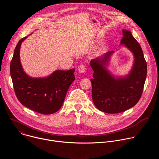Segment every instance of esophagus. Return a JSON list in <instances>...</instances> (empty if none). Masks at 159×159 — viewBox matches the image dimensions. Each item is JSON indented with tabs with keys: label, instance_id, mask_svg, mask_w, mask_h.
<instances>
[{
	"label": "esophagus",
	"instance_id": "obj_1",
	"mask_svg": "<svg viewBox=\"0 0 159 159\" xmlns=\"http://www.w3.org/2000/svg\"><path fill=\"white\" fill-rule=\"evenodd\" d=\"M86 70V68L84 65H80L79 67H78V71L80 72V73H84Z\"/></svg>",
	"mask_w": 159,
	"mask_h": 159
}]
</instances>
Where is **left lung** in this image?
Wrapping results in <instances>:
<instances>
[{"mask_svg":"<svg viewBox=\"0 0 159 159\" xmlns=\"http://www.w3.org/2000/svg\"><path fill=\"white\" fill-rule=\"evenodd\" d=\"M123 34L120 44H124L134 57L128 74L115 77L107 69L114 51L90 62L94 71L93 78L90 79L93 102L99 110L109 114L125 111L136 105L142 96L147 77V62L140 44L129 31L123 30Z\"/></svg>","mask_w":159,"mask_h":159,"instance_id":"1","label":"left lung"}]
</instances>
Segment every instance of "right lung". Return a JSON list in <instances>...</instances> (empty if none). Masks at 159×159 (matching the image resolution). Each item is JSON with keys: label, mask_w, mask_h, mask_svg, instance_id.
<instances>
[{"label": "right lung", "mask_w": 159, "mask_h": 159, "mask_svg": "<svg viewBox=\"0 0 159 159\" xmlns=\"http://www.w3.org/2000/svg\"><path fill=\"white\" fill-rule=\"evenodd\" d=\"M28 36L17 44L10 64L14 91L19 102L26 107L43 115L53 114L61 107L67 90L75 80V69L57 70L46 77L27 75L20 63V48Z\"/></svg>", "instance_id": "obj_1"}]
</instances>
